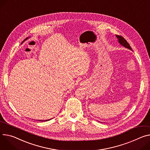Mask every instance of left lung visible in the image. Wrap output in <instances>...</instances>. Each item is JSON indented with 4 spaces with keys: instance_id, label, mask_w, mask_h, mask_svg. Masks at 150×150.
<instances>
[{
    "instance_id": "obj_1",
    "label": "left lung",
    "mask_w": 150,
    "mask_h": 150,
    "mask_svg": "<svg viewBox=\"0 0 150 150\" xmlns=\"http://www.w3.org/2000/svg\"><path fill=\"white\" fill-rule=\"evenodd\" d=\"M117 38L118 39V41L120 43V44L122 46H123L124 47H125L126 48H127L129 50H132V49L131 48L130 45L129 44V43L127 42V40L123 38L121 36H118V35H115ZM100 122V121H99Z\"/></svg>"
}]
</instances>
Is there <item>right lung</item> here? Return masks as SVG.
<instances>
[{
  "instance_id": "add662e5",
  "label": "right lung",
  "mask_w": 150,
  "mask_h": 150,
  "mask_svg": "<svg viewBox=\"0 0 150 150\" xmlns=\"http://www.w3.org/2000/svg\"><path fill=\"white\" fill-rule=\"evenodd\" d=\"M29 38H30V37H28V38H27L26 39H25V40H23V42H24L25 41V40H27V39H28ZM23 42H22L21 44H23ZM51 119H52V118H51V119H49V120H37V121H49V120H51Z\"/></svg>"
}]
</instances>
